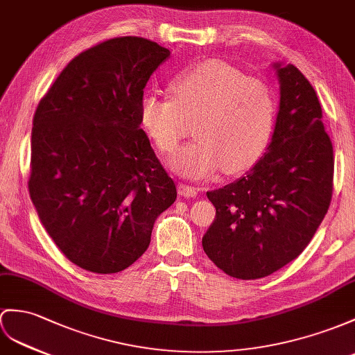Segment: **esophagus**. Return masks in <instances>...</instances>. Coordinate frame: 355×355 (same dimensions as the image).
Here are the masks:
<instances>
[{
    "label": "esophagus",
    "mask_w": 355,
    "mask_h": 355,
    "mask_svg": "<svg viewBox=\"0 0 355 355\" xmlns=\"http://www.w3.org/2000/svg\"><path fill=\"white\" fill-rule=\"evenodd\" d=\"M178 191H179V196L188 197V198L197 196V188L191 187V185H187V184H179L178 185Z\"/></svg>",
    "instance_id": "esophagus-1"
}]
</instances>
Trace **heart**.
<instances>
[{"label":"heart","instance_id":"heart-1","mask_svg":"<svg viewBox=\"0 0 355 355\" xmlns=\"http://www.w3.org/2000/svg\"><path fill=\"white\" fill-rule=\"evenodd\" d=\"M170 92L171 98L144 94L140 122L164 153L175 152L194 125L197 140L170 159L178 175L202 179L221 167L241 173L263 157L277 116V99L266 83L207 60L179 75Z\"/></svg>","mask_w":355,"mask_h":355}]
</instances>
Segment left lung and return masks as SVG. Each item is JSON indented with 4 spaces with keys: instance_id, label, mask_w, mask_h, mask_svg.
<instances>
[{
    "instance_id": "obj_1",
    "label": "left lung",
    "mask_w": 355,
    "mask_h": 355,
    "mask_svg": "<svg viewBox=\"0 0 355 355\" xmlns=\"http://www.w3.org/2000/svg\"><path fill=\"white\" fill-rule=\"evenodd\" d=\"M280 84L272 140L243 178L206 196L217 209L202 245L230 277L262 279L298 257L333 194V144L322 108L293 64L274 63Z\"/></svg>"
}]
</instances>
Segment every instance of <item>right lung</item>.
<instances>
[{
  "instance_id": "1",
  "label": "right lung",
  "mask_w": 355,
  "mask_h": 355,
  "mask_svg": "<svg viewBox=\"0 0 355 355\" xmlns=\"http://www.w3.org/2000/svg\"><path fill=\"white\" fill-rule=\"evenodd\" d=\"M168 57L143 37L102 42L63 69L34 114L30 197L48 235L83 270L131 266L176 200L140 126L143 90Z\"/></svg>"
}]
</instances>
